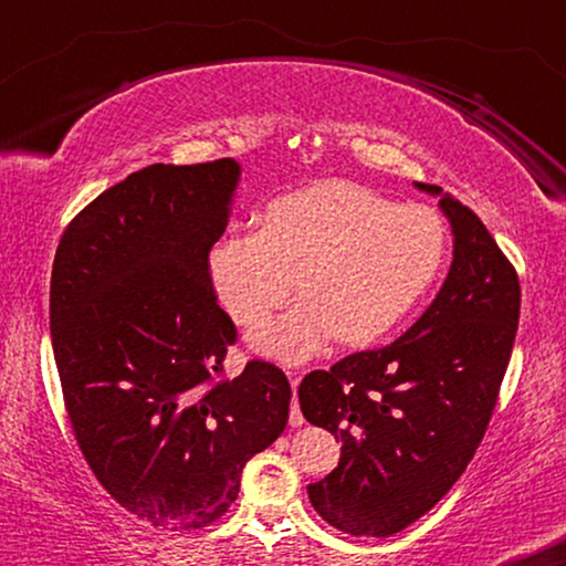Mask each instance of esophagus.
I'll use <instances>...</instances> for the list:
<instances>
[{
    "label": "esophagus",
    "instance_id": "1",
    "mask_svg": "<svg viewBox=\"0 0 566 566\" xmlns=\"http://www.w3.org/2000/svg\"><path fill=\"white\" fill-rule=\"evenodd\" d=\"M291 387H294V402H291V416H289V423H291V427H302V423H304V416H302V410H298V400H296L298 378H294V381H291Z\"/></svg>",
    "mask_w": 566,
    "mask_h": 566
}]
</instances>
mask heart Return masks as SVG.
<instances>
[{"label": "heart", "mask_w": 566, "mask_h": 566, "mask_svg": "<svg viewBox=\"0 0 566 566\" xmlns=\"http://www.w3.org/2000/svg\"><path fill=\"white\" fill-rule=\"evenodd\" d=\"M448 230L423 203H395L349 179H323L272 198L259 232H228L211 245L209 277L232 321H281L251 334L256 352L304 360L336 336L374 344L427 294L442 268Z\"/></svg>", "instance_id": "obj_1"}]
</instances>
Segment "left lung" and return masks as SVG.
<instances>
[{"label":"left lung","instance_id":"obj_1","mask_svg":"<svg viewBox=\"0 0 566 566\" xmlns=\"http://www.w3.org/2000/svg\"><path fill=\"white\" fill-rule=\"evenodd\" d=\"M416 185L440 196L453 228L440 294L389 347L298 384L304 418L342 440L310 501L349 535L400 533L448 495L488 431L520 325V277L482 219L437 185Z\"/></svg>","mask_w":566,"mask_h":566}]
</instances>
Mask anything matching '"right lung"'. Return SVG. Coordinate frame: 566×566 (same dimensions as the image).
Wrapping results in <instances>:
<instances>
[{"label":"right lung","mask_w":566,"mask_h":566,"mask_svg":"<svg viewBox=\"0 0 566 566\" xmlns=\"http://www.w3.org/2000/svg\"><path fill=\"white\" fill-rule=\"evenodd\" d=\"M241 166L153 164L84 206L50 281L52 352L73 437L118 506L161 530L217 522L249 458L289 423L291 384L249 360L217 304L209 251Z\"/></svg>","instance_id":"1"}]
</instances>
